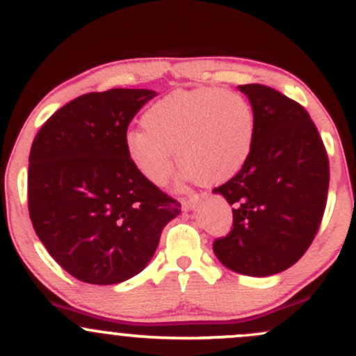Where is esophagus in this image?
I'll return each mask as SVG.
<instances>
[{
  "instance_id": "obj_1",
  "label": "esophagus",
  "mask_w": 356,
  "mask_h": 356,
  "mask_svg": "<svg viewBox=\"0 0 356 356\" xmlns=\"http://www.w3.org/2000/svg\"><path fill=\"white\" fill-rule=\"evenodd\" d=\"M195 199H197V195H189V197H184L182 201H181L184 211H191L192 206H194Z\"/></svg>"
}]
</instances>
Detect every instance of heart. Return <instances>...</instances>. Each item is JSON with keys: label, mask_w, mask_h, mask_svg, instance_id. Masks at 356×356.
<instances>
[{"label": "heart", "mask_w": 356, "mask_h": 356, "mask_svg": "<svg viewBox=\"0 0 356 356\" xmlns=\"http://www.w3.org/2000/svg\"><path fill=\"white\" fill-rule=\"evenodd\" d=\"M144 130L124 137L127 161L144 181L164 186L174 169L202 184H219L243 169L254 144L256 117L243 93L195 88L174 92L142 115Z\"/></svg>", "instance_id": "heart-1"}]
</instances>
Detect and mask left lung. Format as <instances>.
<instances>
[{
	"instance_id": "8db88e82",
	"label": "left lung",
	"mask_w": 356,
	"mask_h": 356,
	"mask_svg": "<svg viewBox=\"0 0 356 356\" xmlns=\"http://www.w3.org/2000/svg\"><path fill=\"white\" fill-rule=\"evenodd\" d=\"M238 88L254 110V144L243 169L212 191L232 206V231L212 249L231 271L271 276L293 266L318 232L328 155L300 104L266 85Z\"/></svg>"
}]
</instances>
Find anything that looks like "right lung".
I'll list each match as a JSON object with an SVG mask.
<instances>
[{"label":"right lung","mask_w":356,"mask_h":356,"mask_svg":"<svg viewBox=\"0 0 356 356\" xmlns=\"http://www.w3.org/2000/svg\"><path fill=\"white\" fill-rule=\"evenodd\" d=\"M157 95L112 88L81 95L44 122L30 150L28 209L50 256L90 284L130 280L152 259L181 204L138 175L124 150L136 113Z\"/></svg>","instance_id":"1"}]
</instances>
